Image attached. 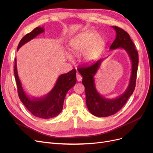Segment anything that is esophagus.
I'll return each instance as SVG.
<instances>
[{"label": "esophagus", "instance_id": "34e87169", "mask_svg": "<svg viewBox=\"0 0 153 153\" xmlns=\"http://www.w3.org/2000/svg\"><path fill=\"white\" fill-rule=\"evenodd\" d=\"M76 78H77V81H81L82 79L81 75L79 73H78V72H77V74H76Z\"/></svg>", "mask_w": 153, "mask_h": 153}]
</instances>
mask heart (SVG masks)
<instances>
[{"label": "heart", "mask_w": 153, "mask_h": 153, "mask_svg": "<svg viewBox=\"0 0 153 153\" xmlns=\"http://www.w3.org/2000/svg\"><path fill=\"white\" fill-rule=\"evenodd\" d=\"M104 39L94 31H87L78 35L70 43V50L74 55L83 54V59L86 63H91L98 58L105 46ZM68 58L72 61V58L68 55Z\"/></svg>", "instance_id": "heart-1"}]
</instances>
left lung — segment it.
Segmentation results:
<instances>
[{
  "label": "left lung",
  "mask_w": 153,
  "mask_h": 153,
  "mask_svg": "<svg viewBox=\"0 0 153 153\" xmlns=\"http://www.w3.org/2000/svg\"><path fill=\"white\" fill-rule=\"evenodd\" d=\"M111 27L115 30L117 35L115 39L110 47V50L122 48L129 56L131 62L130 82L125 91L117 98L110 99L103 97L97 91L94 76L100 68L102 62L106 58L100 59L89 67L77 69L82 76V82L85 87L87 108L92 115L98 117H106L116 114L124 106L132 95L136 85L138 64V51L135 49L134 45L127 32L116 26Z\"/></svg>",
  "instance_id": "1"
}]
</instances>
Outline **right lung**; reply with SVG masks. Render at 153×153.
<instances>
[{"label": "right lung", "mask_w": 153, "mask_h": 153, "mask_svg": "<svg viewBox=\"0 0 153 153\" xmlns=\"http://www.w3.org/2000/svg\"><path fill=\"white\" fill-rule=\"evenodd\" d=\"M45 31L44 27H38L24 36L18 45L17 50L23 45ZM15 78L17 82L19 97L23 105L34 116L45 119L58 116L62 110L63 103L68 91L76 83V70L74 69L59 76L51 91L42 97H30L24 91L19 79L17 59H15Z\"/></svg>", "instance_id": "1"}]
</instances>
